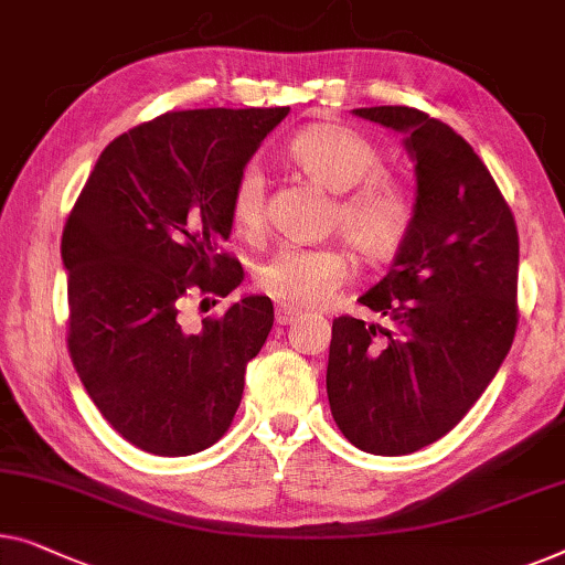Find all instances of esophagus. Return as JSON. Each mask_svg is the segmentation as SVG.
Listing matches in <instances>:
<instances>
[{
	"label": "esophagus",
	"mask_w": 565,
	"mask_h": 565,
	"mask_svg": "<svg viewBox=\"0 0 565 565\" xmlns=\"http://www.w3.org/2000/svg\"><path fill=\"white\" fill-rule=\"evenodd\" d=\"M298 316H300V310H298V308H292V306H288V302H280V306L275 308V321L280 323V326H288V323H292V321H296Z\"/></svg>",
	"instance_id": "34e87169"
}]
</instances>
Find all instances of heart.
Wrapping results in <instances>:
<instances>
[{
  "label": "heart",
  "mask_w": 565,
  "mask_h": 565,
  "mask_svg": "<svg viewBox=\"0 0 565 565\" xmlns=\"http://www.w3.org/2000/svg\"><path fill=\"white\" fill-rule=\"evenodd\" d=\"M288 160L326 191L341 193L331 224L359 257L384 263L407 242L415 206L403 185L382 173L380 152L354 129L310 125L288 142ZM236 234L257 236L265 226V181L257 168L242 170L228 199ZM349 257L341 247H282L257 267V288L288 306H318L347 280Z\"/></svg>",
  "instance_id": "obj_1"
}]
</instances>
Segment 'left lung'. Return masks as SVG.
<instances>
[{
  "mask_svg": "<svg viewBox=\"0 0 565 565\" xmlns=\"http://www.w3.org/2000/svg\"><path fill=\"white\" fill-rule=\"evenodd\" d=\"M356 117L405 135L415 218L392 269L359 302L387 326L339 316L331 415L356 448L405 456L459 423L494 380L518 331V226L471 145L411 106Z\"/></svg>",
  "mask_w": 565,
  "mask_h": 565,
  "instance_id": "left-lung-1",
  "label": "left lung"
}]
</instances>
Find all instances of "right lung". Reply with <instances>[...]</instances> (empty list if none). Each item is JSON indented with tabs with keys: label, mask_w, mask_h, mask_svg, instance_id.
Returning a JSON list of instances; mask_svg holds the SVG:
<instances>
[{
	"label": "right lung",
	"mask_w": 565,
	"mask_h": 565,
	"mask_svg": "<svg viewBox=\"0 0 565 565\" xmlns=\"http://www.w3.org/2000/svg\"><path fill=\"white\" fill-rule=\"evenodd\" d=\"M288 111L191 109L145 121L106 145L65 222L73 366L106 423L147 454L214 446L273 329L267 296L232 302L199 329L183 306L242 282V265L222 252L228 199Z\"/></svg>",
	"instance_id": "add662e5"
}]
</instances>
